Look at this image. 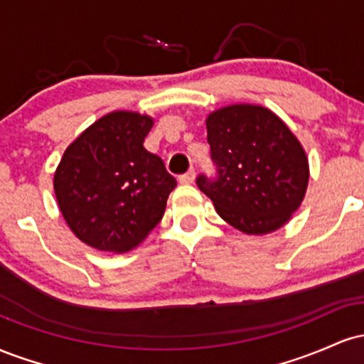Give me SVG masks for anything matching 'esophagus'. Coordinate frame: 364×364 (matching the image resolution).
Segmentation results:
<instances>
[{"label":"esophagus","instance_id":"1","mask_svg":"<svg viewBox=\"0 0 364 364\" xmlns=\"http://www.w3.org/2000/svg\"><path fill=\"white\" fill-rule=\"evenodd\" d=\"M193 181H195V169H190L188 173L179 176V183H183V185H190V183Z\"/></svg>","mask_w":364,"mask_h":364}]
</instances>
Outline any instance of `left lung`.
Instances as JSON below:
<instances>
[{"instance_id":"obj_1","label":"left lung","mask_w":364,"mask_h":364,"mask_svg":"<svg viewBox=\"0 0 364 364\" xmlns=\"http://www.w3.org/2000/svg\"><path fill=\"white\" fill-rule=\"evenodd\" d=\"M207 140L217 176L196 185L228 224L245 235L282 228L301 205L310 168L303 145L272 111L232 104L210 112Z\"/></svg>"}]
</instances>
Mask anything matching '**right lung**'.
Wrapping results in <instances>:
<instances>
[{
    "label": "right lung",
    "instance_id": "1",
    "mask_svg": "<svg viewBox=\"0 0 364 364\" xmlns=\"http://www.w3.org/2000/svg\"><path fill=\"white\" fill-rule=\"evenodd\" d=\"M154 119L114 111L90 124L63 154L54 193L66 224L85 245L124 253L161 223L176 179L144 147Z\"/></svg>",
    "mask_w": 364,
    "mask_h": 364
}]
</instances>
